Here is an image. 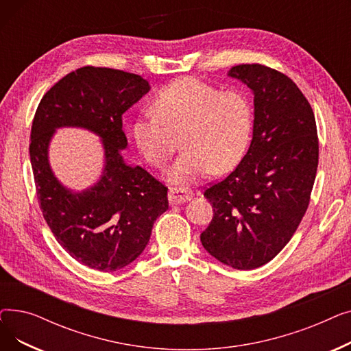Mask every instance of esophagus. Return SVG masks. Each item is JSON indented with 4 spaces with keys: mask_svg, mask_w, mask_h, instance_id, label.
I'll use <instances>...</instances> for the list:
<instances>
[{
    "mask_svg": "<svg viewBox=\"0 0 351 351\" xmlns=\"http://www.w3.org/2000/svg\"><path fill=\"white\" fill-rule=\"evenodd\" d=\"M168 199H169V204L172 206L175 205H180V204H185L186 200L191 199V193L186 189H182V188H172L168 193Z\"/></svg>",
    "mask_w": 351,
    "mask_h": 351,
    "instance_id": "obj_1",
    "label": "esophagus"
}]
</instances>
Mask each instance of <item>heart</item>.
I'll return each instance as SVG.
<instances>
[{"instance_id": "b5f03b06", "label": "heart", "mask_w": 351, "mask_h": 351, "mask_svg": "<svg viewBox=\"0 0 351 351\" xmlns=\"http://www.w3.org/2000/svg\"><path fill=\"white\" fill-rule=\"evenodd\" d=\"M154 108L134 121V141L147 162L162 168L182 139L186 151L169 172L173 185L185 188L213 169L228 172L245 156L253 109L243 90L185 77L163 88Z\"/></svg>"}]
</instances>
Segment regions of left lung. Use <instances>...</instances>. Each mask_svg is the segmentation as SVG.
Segmentation results:
<instances>
[{
	"label": "left lung",
	"mask_w": 351,
	"mask_h": 351,
	"mask_svg": "<svg viewBox=\"0 0 351 351\" xmlns=\"http://www.w3.org/2000/svg\"><path fill=\"white\" fill-rule=\"evenodd\" d=\"M253 92L249 149L204 196L213 217L200 242L215 259L239 270L257 269L289 243L307 210L319 165L313 109L285 73L261 64L230 68Z\"/></svg>",
	"instance_id": "8db88e82"
}]
</instances>
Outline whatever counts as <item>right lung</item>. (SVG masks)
I'll return each mask as SVG.
<instances>
[{
    "mask_svg": "<svg viewBox=\"0 0 351 351\" xmlns=\"http://www.w3.org/2000/svg\"><path fill=\"white\" fill-rule=\"evenodd\" d=\"M149 89L135 73L84 66L55 84L36 108L29 143L36 196L57 242L89 269L115 271L132 263L168 210V188L122 156V115ZM60 127H82L103 141V173L81 193L64 187L50 169L49 143Z\"/></svg>",
    "mask_w": 351,
    "mask_h": 351,
    "instance_id": "right-lung-1",
    "label": "right lung"
}]
</instances>
